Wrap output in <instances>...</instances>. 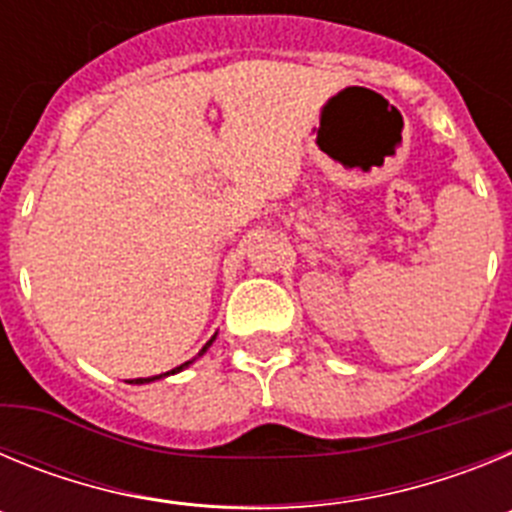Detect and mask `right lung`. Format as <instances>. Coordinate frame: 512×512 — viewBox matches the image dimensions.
I'll return each instance as SVG.
<instances>
[{"label":"right lung","mask_w":512,"mask_h":512,"mask_svg":"<svg viewBox=\"0 0 512 512\" xmlns=\"http://www.w3.org/2000/svg\"><path fill=\"white\" fill-rule=\"evenodd\" d=\"M215 338H217V333H215V336H212V338H210V341H207V343H205V346H202V351H200V354L194 356V359L184 361V364H179V366H176V369H171V372H166V374H156V377H140V379H130V384H148V382H156V379H164V377H169V374H179V372H182V369H187V366H189V364H194V361L200 359V356H202V354H205L207 348H210V346H212V341H215Z\"/></svg>","instance_id":"right-lung-1"}]
</instances>
